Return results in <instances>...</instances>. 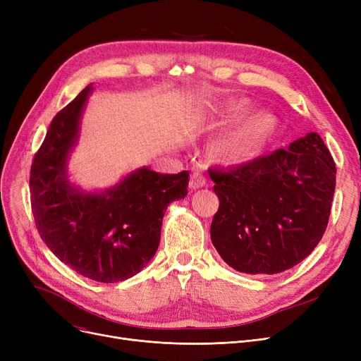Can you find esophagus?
Returning <instances> with one entry per match:
<instances>
[{
  "label": "esophagus",
  "instance_id": "34e87169",
  "mask_svg": "<svg viewBox=\"0 0 361 361\" xmlns=\"http://www.w3.org/2000/svg\"><path fill=\"white\" fill-rule=\"evenodd\" d=\"M206 183V178L202 173H193L190 177V187L192 188H200L203 187Z\"/></svg>",
  "mask_w": 361,
  "mask_h": 361
}]
</instances>
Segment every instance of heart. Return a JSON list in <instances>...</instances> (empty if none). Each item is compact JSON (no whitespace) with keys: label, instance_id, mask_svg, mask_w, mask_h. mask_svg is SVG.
Segmentation results:
<instances>
[{"label":"heart","instance_id":"b5f03b06","mask_svg":"<svg viewBox=\"0 0 361 361\" xmlns=\"http://www.w3.org/2000/svg\"><path fill=\"white\" fill-rule=\"evenodd\" d=\"M264 128H267V124H264L262 118L252 120L238 131L225 136L218 143V152L224 158L228 159H240L247 157L262 139Z\"/></svg>","mask_w":361,"mask_h":361}]
</instances>
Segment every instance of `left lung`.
<instances>
[{"label": "left lung", "mask_w": 361, "mask_h": 361, "mask_svg": "<svg viewBox=\"0 0 361 361\" xmlns=\"http://www.w3.org/2000/svg\"><path fill=\"white\" fill-rule=\"evenodd\" d=\"M219 209L211 238L238 272L279 274L306 259L324 237L336 168L317 133L230 168H211Z\"/></svg>", "instance_id": "8db88e82"}]
</instances>
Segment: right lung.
Listing matches in <instances>:
<instances>
[{"instance_id":"add662e5","label":"right lung","mask_w":361,"mask_h":361,"mask_svg":"<svg viewBox=\"0 0 361 361\" xmlns=\"http://www.w3.org/2000/svg\"><path fill=\"white\" fill-rule=\"evenodd\" d=\"M92 85L52 118L30 168V204L48 249L78 274L104 283L139 274L155 256L164 212L187 195L188 171L159 174L147 168L105 193L70 185L66 161L79 133Z\"/></svg>"}]
</instances>
